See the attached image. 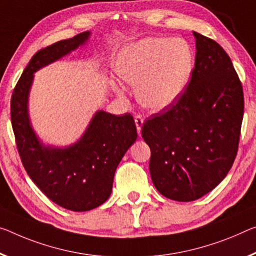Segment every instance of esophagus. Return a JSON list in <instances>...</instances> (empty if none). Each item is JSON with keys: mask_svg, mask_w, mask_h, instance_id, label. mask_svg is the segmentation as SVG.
I'll return each mask as SVG.
<instances>
[{"mask_svg": "<svg viewBox=\"0 0 256 256\" xmlns=\"http://www.w3.org/2000/svg\"><path fill=\"white\" fill-rule=\"evenodd\" d=\"M143 124H144V120L142 116H135V124H136V128H137V132L140 135V132H142V127H143Z\"/></svg>", "mask_w": 256, "mask_h": 256, "instance_id": "esophagus-1", "label": "esophagus"}]
</instances>
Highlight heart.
<instances>
[{
	"label": "heart",
	"mask_w": 256,
	"mask_h": 256,
	"mask_svg": "<svg viewBox=\"0 0 256 256\" xmlns=\"http://www.w3.org/2000/svg\"><path fill=\"white\" fill-rule=\"evenodd\" d=\"M116 68L121 80L136 86L140 103L159 112L182 96L190 81L194 56L182 38H145L121 50ZM112 86L118 95H124L121 84L113 82Z\"/></svg>",
	"instance_id": "b5f03b06"
}]
</instances>
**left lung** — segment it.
Listing matches in <instances>:
<instances>
[{"label":"left lung","mask_w":256,"mask_h":256,"mask_svg":"<svg viewBox=\"0 0 256 256\" xmlns=\"http://www.w3.org/2000/svg\"><path fill=\"white\" fill-rule=\"evenodd\" d=\"M191 80L178 103L142 127L151 148L150 174L159 194L176 202L202 198L226 178L237 154L244 94L230 57L194 32Z\"/></svg>","instance_id":"1"}]
</instances>
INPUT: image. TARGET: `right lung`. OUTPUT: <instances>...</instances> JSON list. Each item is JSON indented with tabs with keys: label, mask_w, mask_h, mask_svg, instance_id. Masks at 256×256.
<instances>
[{
	"label": "right lung",
	"mask_w": 256,
	"mask_h": 256,
	"mask_svg": "<svg viewBox=\"0 0 256 256\" xmlns=\"http://www.w3.org/2000/svg\"><path fill=\"white\" fill-rule=\"evenodd\" d=\"M87 30L38 51L19 78L11 97V122L27 174L54 204L73 212H87L111 196L113 178L124 153L137 140L134 118L96 111L76 142L44 144L30 122L28 100L34 73L84 46Z\"/></svg>",
	"instance_id": "obj_1"
}]
</instances>
